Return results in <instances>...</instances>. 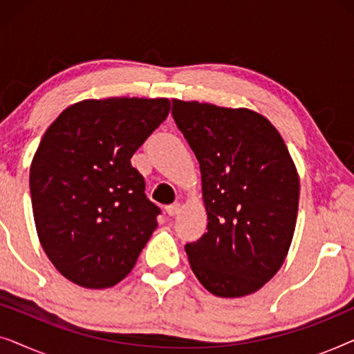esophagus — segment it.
<instances>
[{
	"label": "esophagus",
	"mask_w": 354,
	"mask_h": 354,
	"mask_svg": "<svg viewBox=\"0 0 354 354\" xmlns=\"http://www.w3.org/2000/svg\"><path fill=\"white\" fill-rule=\"evenodd\" d=\"M180 209H182L180 203H174V205L166 206V212L169 216H177L178 212H180Z\"/></svg>",
	"instance_id": "obj_1"
}]
</instances>
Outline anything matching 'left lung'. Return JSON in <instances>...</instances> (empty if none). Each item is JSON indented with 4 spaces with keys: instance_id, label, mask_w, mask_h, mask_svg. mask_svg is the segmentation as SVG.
Masks as SVG:
<instances>
[{
    "instance_id": "left-lung-1",
    "label": "left lung",
    "mask_w": 354,
    "mask_h": 354,
    "mask_svg": "<svg viewBox=\"0 0 354 354\" xmlns=\"http://www.w3.org/2000/svg\"><path fill=\"white\" fill-rule=\"evenodd\" d=\"M172 118L200 162L206 234L185 245L203 287L224 298L259 290L283 264L299 178L282 137L250 109L172 100Z\"/></svg>"
}]
</instances>
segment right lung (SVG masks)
Instances as JSON below:
<instances>
[{
    "mask_svg": "<svg viewBox=\"0 0 354 354\" xmlns=\"http://www.w3.org/2000/svg\"><path fill=\"white\" fill-rule=\"evenodd\" d=\"M169 109L166 98L86 100L43 135L30 166L33 219L46 256L71 282L113 287L156 229L161 209L130 158Z\"/></svg>",
    "mask_w": 354,
    "mask_h": 354,
    "instance_id": "obj_1",
    "label": "right lung"
}]
</instances>
